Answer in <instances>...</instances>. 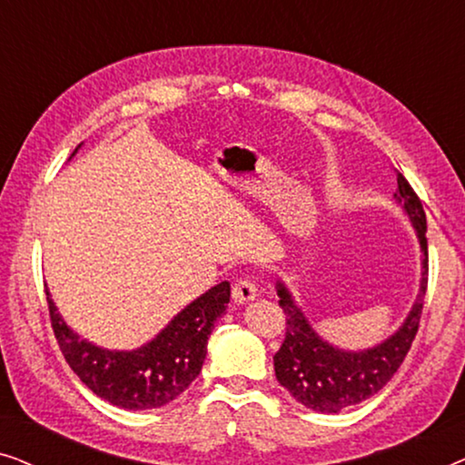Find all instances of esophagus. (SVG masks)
I'll use <instances>...</instances> for the list:
<instances>
[{"mask_svg": "<svg viewBox=\"0 0 465 465\" xmlns=\"http://www.w3.org/2000/svg\"><path fill=\"white\" fill-rule=\"evenodd\" d=\"M232 298L237 304H247L258 298V285L252 282V279H239L237 283L232 285Z\"/></svg>", "mask_w": 465, "mask_h": 465, "instance_id": "1", "label": "esophagus"}]
</instances>
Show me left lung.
I'll return each mask as SVG.
<instances>
[{"label":"left lung","mask_w":465,"mask_h":465,"mask_svg":"<svg viewBox=\"0 0 465 465\" xmlns=\"http://www.w3.org/2000/svg\"><path fill=\"white\" fill-rule=\"evenodd\" d=\"M396 205L402 209L411 226L415 228L421 250V279L415 302L404 322L377 345L366 349H345L334 345L317 332L313 323L296 302L288 283L277 279L275 290L279 307L285 313V341L275 353V377L296 402L315 412H341L379 393L398 372L415 339L421 317L425 288H428V222L421 201L398 173V190L393 193Z\"/></svg>","instance_id":"1"}]
</instances>
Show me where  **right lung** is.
I'll list each match as a JSON object with an SVG mask.
<instances>
[{
    "label": "right lung",
    "instance_id": "1",
    "mask_svg": "<svg viewBox=\"0 0 465 465\" xmlns=\"http://www.w3.org/2000/svg\"><path fill=\"white\" fill-rule=\"evenodd\" d=\"M82 143L69 161L78 154ZM50 322L67 364L93 393L118 409H161L199 377L215 322L226 313L231 283L222 282L188 302L167 326L135 349L99 347L75 332L46 288Z\"/></svg>",
    "mask_w": 465,
    "mask_h": 465
}]
</instances>
